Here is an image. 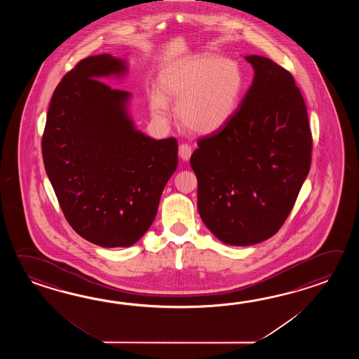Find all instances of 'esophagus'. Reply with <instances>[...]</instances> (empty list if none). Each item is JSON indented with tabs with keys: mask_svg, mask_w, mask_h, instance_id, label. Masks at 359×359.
<instances>
[{
	"mask_svg": "<svg viewBox=\"0 0 359 359\" xmlns=\"http://www.w3.org/2000/svg\"><path fill=\"white\" fill-rule=\"evenodd\" d=\"M191 154H192V149H191L190 145H187V144H182V145H180V149H178V155L181 156V159H182V161H189V159H190Z\"/></svg>",
	"mask_w": 359,
	"mask_h": 359,
	"instance_id": "obj_1",
	"label": "esophagus"
}]
</instances>
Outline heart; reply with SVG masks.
<instances>
[{"mask_svg": "<svg viewBox=\"0 0 359 359\" xmlns=\"http://www.w3.org/2000/svg\"><path fill=\"white\" fill-rule=\"evenodd\" d=\"M158 83L159 92L150 95V110L158 121H168L170 100L177 102V116L184 128L212 135L235 114L244 74L237 61L195 55L163 69Z\"/></svg>", "mask_w": 359, "mask_h": 359, "instance_id": "obj_1", "label": "heart"}]
</instances>
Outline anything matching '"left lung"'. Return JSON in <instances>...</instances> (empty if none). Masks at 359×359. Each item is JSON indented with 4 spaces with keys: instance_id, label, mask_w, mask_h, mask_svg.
<instances>
[{
    "instance_id": "1",
    "label": "left lung",
    "mask_w": 359,
    "mask_h": 359,
    "mask_svg": "<svg viewBox=\"0 0 359 359\" xmlns=\"http://www.w3.org/2000/svg\"><path fill=\"white\" fill-rule=\"evenodd\" d=\"M254 79L232 119L198 140L191 155L198 210L223 244L248 246L273 236L297 201L312 158L304 100L275 61L248 55Z\"/></svg>"
}]
</instances>
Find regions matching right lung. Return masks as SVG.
<instances>
[{
    "label": "right lung",
    "mask_w": 359,
    "mask_h": 359,
    "mask_svg": "<svg viewBox=\"0 0 359 359\" xmlns=\"http://www.w3.org/2000/svg\"><path fill=\"white\" fill-rule=\"evenodd\" d=\"M127 68L110 54L79 61L55 90L42 136L62 213L79 236L102 248H128L145 235L178 164L176 138L136 130L130 92L101 81Z\"/></svg>",
    "instance_id": "obj_1"
}]
</instances>
